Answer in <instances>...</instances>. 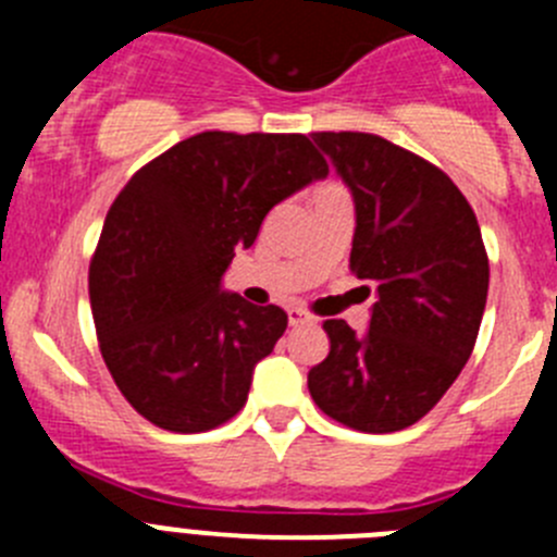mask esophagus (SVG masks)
Masks as SVG:
<instances>
[{
    "label": "esophagus",
    "mask_w": 557,
    "mask_h": 557,
    "mask_svg": "<svg viewBox=\"0 0 557 557\" xmlns=\"http://www.w3.org/2000/svg\"><path fill=\"white\" fill-rule=\"evenodd\" d=\"M287 318H289V326H304V323H312L314 318L309 312H304V309L293 307L287 309Z\"/></svg>",
    "instance_id": "34e87169"
}]
</instances>
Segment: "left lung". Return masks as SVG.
<instances>
[{"mask_svg":"<svg viewBox=\"0 0 557 557\" xmlns=\"http://www.w3.org/2000/svg\"><path fill=\"white\" fill-rule=\"evenodd\" d=\"M351 189V273L373 289L371 326L326 321L314 405L359 432H398L444 398L474 351L488 253L474 209L444 170L373 133H312Z\"/></svg>","mask_w":557,"mask_h":557,"instance_id":"8db88e82","label":"left lung"}]
</instances>
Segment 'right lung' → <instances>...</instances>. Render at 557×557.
<instances>
[{
    "label": "right lung",
    "mask_w": 557,
    "mask_h": 557,
    "mask_svg": "<svg viewBox=\"0 0 557 557\" xmlns=\"http://www.w3.org/2000/svg\"><path fill=\"white\" fill-rule=\"evenodd\" d=\"M326 175L301 133L206 131L161 152L116 195L88 295L108 371L150 424L206 432L243 410L287 312L225 293L223 273L275 203Z\"/></svg>",
    "instance_id": "add662e5"
}]
</instances>
